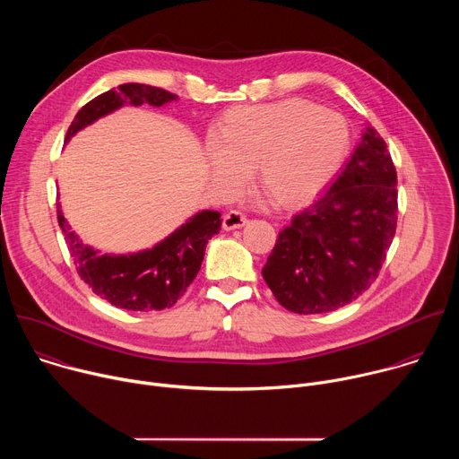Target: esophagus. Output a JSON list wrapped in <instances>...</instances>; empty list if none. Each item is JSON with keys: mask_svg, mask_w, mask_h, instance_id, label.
Segmentation results:
<instances>
[{"mask_svg": "<svg viewBox=\"0 0 459 459\" xmlns=\"http://www.w3.org/2000/svg\"><path fill=\"white\" fill-rule=\"evenodd\" d=\"M247 223V218L238 212V211H230L223 216V229L225 230H234V229H241Z\"/></svg>", "mask_w": 459, "mask_h": 459, "instance_id": "obj_1", "label": "esophagus"}]
</instances>
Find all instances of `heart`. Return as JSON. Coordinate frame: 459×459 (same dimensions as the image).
I'll return each instance as SVG.
<instances>
[{
  "instance_id": "heart-1",
  "label": "heart",
  "mask_w": 459,
  "mask_h": 459,
  "mask_svg": "<svg viewBox=\"0 0 459 459\" xmlns=\"http://www.w3.org/2000/svg\"><path fill=\"white\" fill-rule=\"evenodd\" d=\"M347 119L303 100L241 105L225 112L205 158L212 183L236 192L254 169L259 188L278 207L307 204L347 158Z\"/></svg>"
}]
</instances>
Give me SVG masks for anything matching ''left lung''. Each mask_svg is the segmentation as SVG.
I'll list each match as a JSON object with an SVG mask.
<instances>
[{"label": "left lung", "instance_id": "obj_1", "mask_svg": "<svg viewBox=\"0 0 459 459\" xmlns=\"http://www.w3.org/2000/svg\"><path fill=\"white\" fill-rule=\"evenodd\" d=\"M396 183L386 143L367 126L334 183L276 239L261 274L280 305L331 312L374 283L396 234Z\"/></svg>", "mask_w": 459, "mask_h": 459}]
</instances>
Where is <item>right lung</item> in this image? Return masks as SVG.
Instances as JSON below:
<instances>
[{
	"instance_id": "add662e5",
	"label": "right lung",
	"mask_w": 459,
	"mask_h": 459,
	"mask_svg": "<svg viewBox=\"0 0 459 459\" xmlns=\"http://www.w3.org/2000/svg\"><path fill=\"white\" fill-rule=\"evenodd\" d=\"M176 100V94L158 87L123 83L82 107L67 130L65 143H69V140L87 125L125 105L140 107L149 103L152 107H163ZM57 223L69 245L80 278L94 294L117 308L149 312L172 307L194 281L202 269L209 239L221 229V214L216 211H202L152 248L133 254H101L83 245L80 236L71 230L59 204Z\"/></svg>"
}]
</instances>
